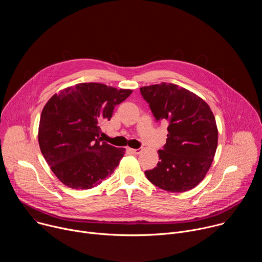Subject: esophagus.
Masks as SVG:
<instances>
[{
  "instance_id": "esophagus-1",
  "label": "esophagus",
  "mask_w": 262,
  "mask_h": 262,
  "mask_svg": "<svg viewBox=\"0 0 262 262\" xmlns=\"http://www.w3.org/2000/svg\"><path fill=\"white\" fill-rule=\"evenodd\" d=\"M128 150L132 152V154H134V155H139L140 152H141V149L140 148H138V149H134V148H129Z\"/></svg>"
}]
</instances>
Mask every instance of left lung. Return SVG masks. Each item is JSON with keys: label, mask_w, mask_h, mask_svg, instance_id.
I'll return each mask as SVG.
<instances>
[{"label": "left lung", "mask_w": 262, "mask_h": 262, "mask_svg": "<svg viewBox=\"0 0 262 262\" xmlns=\"http://www.w3.org/2000/svg\"><path fill=\"white\" fill-rule=\"evenodd\" d=\"M156 121L168 122L167 141L160 162L145 171L158 188L174 193L189 191L205 177L217 146L215 119L199 96L174 84L140 88Z\"/></svg>", "instance_id": "obj_1"}]
</instances>
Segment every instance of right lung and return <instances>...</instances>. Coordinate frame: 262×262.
Instances as JSON below:
<instances>
[{
  "label": "right lung",
  "mask_w": 262,
  "mask_h": 262,
  "mask_svg": "<svg viewBox=\"0 0 262 262\" xmlns=\"http://www.w3.org/2000/svg\"><path fill=\"white\" fill-rule=\"evenodd\" d=\"M132 92L82 83L47 102L39 122V146L48 165L65 185L89 190L117 168L125 149L103 142L100 126Z\"/></svg>",
  "instance_id": "add662e5"
}]
</instances>
